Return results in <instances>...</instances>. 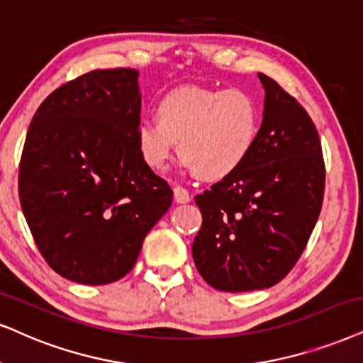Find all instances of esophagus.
Instances as JSON below:
<instances>
[{
  "label": "esophagus",
  "mask_w": 363,
  "mask_h": 363,
  "mask_svg": "<svg viewBox=\"0 0 363 363\" xmlns=\"http://www.w3.org/2000/svg\"><path fill=\"white\" fill-rule=\"evenodd\" d=\"M174 199H176V203H179V204L189 203V201H191L189 191L184 189L182 186H176V187H174Z\"/></svg>",
  "instance_id": "1"
}]
</instances>
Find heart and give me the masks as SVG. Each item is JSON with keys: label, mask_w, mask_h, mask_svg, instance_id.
<instances>
[{"label": "heart", "mask_w": 363, "mask_h": 363, "mask_svg": "<svg viewBox=\"0 0 363 363\" xmlns=\"http://www.w3.org/2000/svg\"><path fill=\"white\" fill-rule=\"evenodd\" d=\"M155 113L135 130L140 157L155 171L166 167L179 142L186 167L218 181L246 162L259 134V108L242 90L181 86L159 100Z\"/></svg>", "instance_id": "heart-1"}]
</instances>
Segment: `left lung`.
<instances>
[{
  "mask_svg": "<svg viewBox=\"0 0 363 363\" xmlns=\"http://www.w3.org/2000/svg\"><path fill=\"white\" fill-rule=\"evenodd\" d=\"M258 77L264 110L250 157L194 199L203 226L192 258L219 291L281 281L303 253L323 203L325 162L315 123L277 82Z\"/></svg>",
  "mask_w": 363,
  "mask_h": 363,
  "instance_id": "1",
  "label": "left lung"
}]
</instances>
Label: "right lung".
Returning <instances> with one entry per match:
<instances>
[{
	"mask_svg": "<svg viewBox=\"0 0 363 363\" xmlns=\"http://www.w3.org/2000/svg\"><path fill=\"white\" fill-rule=\"evenodd\" d=\"M139 72L94 70L36 110L20 162V203L41 256L82 284L117 281L172 204L137 149Z\"/></svg>",
	"mask_w": 363,
	"mask_h": 363,
	"instance_id": "1",
	"label": "right lung"
}]
</instances>
